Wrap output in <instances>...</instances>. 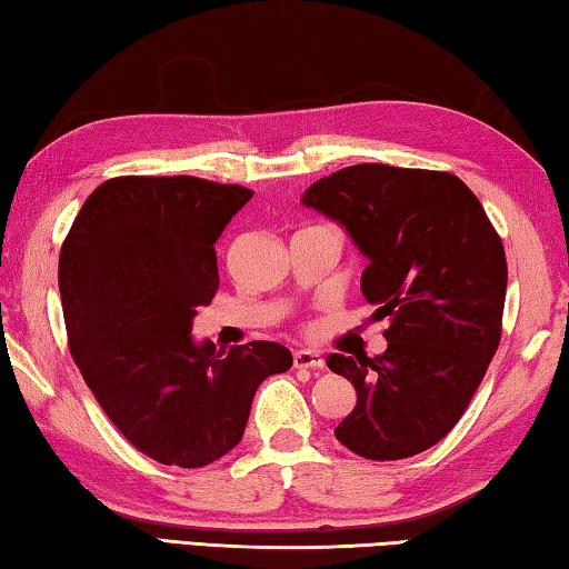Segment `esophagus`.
Returning <instances> with one entry per match:
<instances>
[{"label":"esophagus","mask_w":569,"mask_h":569,"mask_svg":"<svg viewBox=\"0 0 569 569\" xmlns=\"http://www.w3.org/2000/svg\"><path fill=\"white\" fill-rule=\"evenodd\" d=\"M293 368H311V370L323 368V356L316 353V350H296Z\"/></svg>","instance_id":"esophagus-1"}]
</instances>
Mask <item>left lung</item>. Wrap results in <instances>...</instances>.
Returning <instances> with one entry per match:
<instances>
[{
  "label": "left lung",
  "mask_w": 569,
  "mask_h": 569,
  "mask_svg": "<svg viewBox=\"0 0 569 569\" xmlns=\"http://www.w3.org/2000/svg\"><path fill=\"white\" fill-rule=\"evenodd\" d=\"M303 203L370 258L360 291L388 320L383 356L328 358L358 396L336 438L368 460L418 456L456 428L500 346V233L450 171L356 163L311 183Z\"/></svg>",
  "instance_id": "left-lung-1"
}]
</instances>
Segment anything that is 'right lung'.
I'll list each match as a JSON object with an SVG mask.
<instances>
[{"label":"right lung","mask_w":569,"mask_h":569,"mask_svg":"<svg viewBox=\"0 0 569 569\" xmlns=\"http://www.w3.org/2000/svg\"><path fill=\"white\" fill-rule=\"evenodd\" d=\"M251 196L199 177H117L61 243L69 353L121 436L161 465L203 468L233 450L258 386L293 366L271 340L223 353L191 338L219 291L213 243Z\"/></svg>","instance_id":"1"}]
</instances>
